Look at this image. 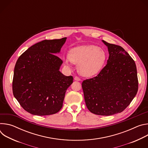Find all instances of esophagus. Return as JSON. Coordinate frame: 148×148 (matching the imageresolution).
I'll list each match as a JSON object with an SVG mask.
<instances>
[{
    "label": "esophagus",
    "instance_id": "1",
    "mask_svg": "<svg viewBox=\"0 0 148 148\" xmlns=\"http://www.w3.org/2000/svg\"><path fill=\"white\" fill-rule=\"evenodd\" d=\"M74 80L79 81H80L81 79H80V78H79L78 77H77V76H75V77H74Z\"/></svg>",
    "mask_w": 148,
    "mask_h": 148
}]
</instances>
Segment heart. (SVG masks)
<instances>
[{
    "label": "heart",
    "instance_id": "1",
    "mask_svg": "<svg viewBox=\"0 0 148 148\" xmlns=\"http://www.w3.org/2000/svg\"><path fill=\"white\" fill-rule=\"evenodd\" d=\"M107 59V53L101 47L93 45L81 46L71 49L69 57L64 58L66 64L71 61L78 64L79 73L86 77L94 76L102 69Z\"/></svg>",
    "mask_w": 148,
    "mask_h": 148
}]
</instances>
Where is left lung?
<instances>
[{
	"instance_id": "left-lung-1",
	"label": "left lung",
	"mask_w": 148,
	"mask_h": 148,
	"mask_svg": "<svg viewBox=\"0 0 148 148\" xmlns=\"http://www.w3.org/2000/svg\"><path fill=\"white\" fill-rule=\"evenodd\" d=\"M108 47L107 64L97 76L83 81L82 88L88 110L109 116L122 112L138 90L134 60L122 47L102 40Z\"/></svg>"
}]
</instances>
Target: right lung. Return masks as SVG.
I'll use <instances>...</instances> for the list:
<instances>
[{"instance_id":"add662e5","label":"right lung","mask_w":148,"mask_h":148,"mask_svg":"<svg viewBox=\"0 0 148 148\" xmlns=\"http://www.w3.org/2000/svg\"><path fill=\"white\" fill-rule=\"evenodd\" d=\"M67 37L45 40L21 55L14 67L12 88L15 98L31 114L44 116L58 112L65 94L73 82L72 76L60 71V53Z\"/></svg>"}]
</instances>
